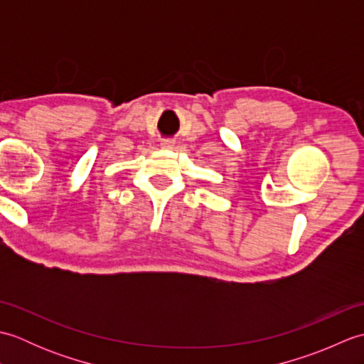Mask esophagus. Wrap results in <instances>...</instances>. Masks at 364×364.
Masks as SVG:
<instances>
[{"mask_svg":"<svg viewBox=\"0 0 364 364\" xmlns=\"http://www.w3.org/2000/svg\"><path fill=\"white\" fill-rule=\"evenodd\" d=\"M161 146H162V149H172L173 142H172V141H164V142L161 144Z\"/></svg>","mask_w":364,"mask_h":364,"instance_id":"obj_1","label":"esophagus"}]
</instances>
